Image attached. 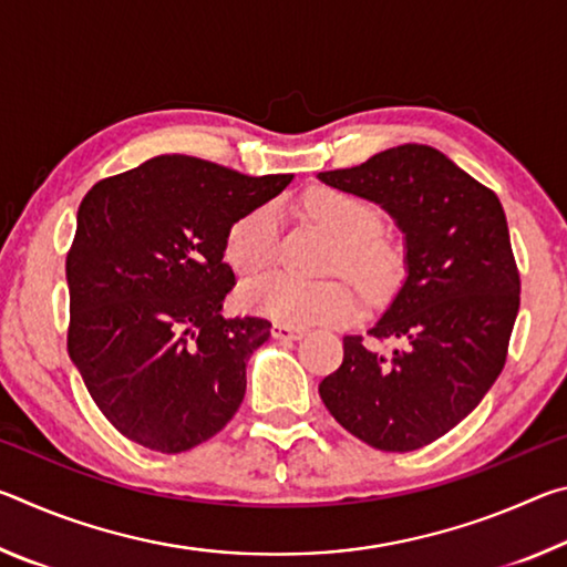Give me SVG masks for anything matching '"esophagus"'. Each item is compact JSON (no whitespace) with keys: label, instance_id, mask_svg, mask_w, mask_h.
<instances>
[{"label":"esophagus","instance_id":"esophagus-1","mask_svg":"<svg viewBox=\"0 0 567 567\" xmlns=\"http://www.w3.org/2000/svg\"><path fill=\"white\" fill-rule=\"evenodd\" d=\"M272 334L277 340H300L305 330L302 328H292V324H282V322H275L272 324Z\"/></svg>","mask_w":567,"mask_h":567}]
</instances>
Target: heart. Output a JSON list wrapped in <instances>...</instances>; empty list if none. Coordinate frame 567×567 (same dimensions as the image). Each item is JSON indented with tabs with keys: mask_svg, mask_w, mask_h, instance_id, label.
Wrapping results in <instances>:
<instances>
[{
	"mask_svg": "<svg viewBox=\"0 0 567 567\" xmlns=\"http://www.w3.org/2000/svg\"><path fill=\"white\" fill-rule=\"evenodd\" d=\"M305 213L340 239L332 257L334 270H344L364 292L385 295L398 272V255L380 237L382 217L378 207L352 192L315 187L302 199ZM277 255V209L260 205L235 219L225 237V260L237 275L252 277L272 267ZM247 310L260 312L282 324L340 322L358 310V292L344 280H297L290 275H270L247 282L239 290Z\"/></svg>",
	"mask_w": 567,
	"mask_h": 567,
	"instance_id": "b5f03b06",
	"label": "heart"
}]
</instances>
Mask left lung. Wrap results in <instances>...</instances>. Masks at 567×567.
<instances>
[{
  "label": "left lung",
  "instance_id": "obj_1",
  "mask_svg": "<svg viewBox=\"0 0 567 567\" xmlns=\"http://www.w3.org/2000/svg\"><path fill=\"white\" fill-rule=\"evenodd\" d=\"M318 177L395 219L408 270L372 340H342V364L320 382V398L362 443L425 447L465 420L505 368L520 272L503 205L427 145L390 147Z\"/></svg>",
  "mask_w": 567,
  "mask_h": 567
}]
</instances>
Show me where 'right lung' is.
I'll return each mask as SVG.
<instances>
[{"mask_svg": "<svg viewBox=\"0 0 567 567\" xmlns=\"http://www.w3.org/2000/svg\"><path fill=\"white\" fill-rule=\"evenodd\" d=\"M290 179L159 155L84 195L66 255V350L132 443L185 453L233 420L272 324L219 312L235 287L225 237Z\"/></svg>", "mask_w": 567, "mask_h": 567, "instance_id": "1", "label": "right lung"}]
</instances>
